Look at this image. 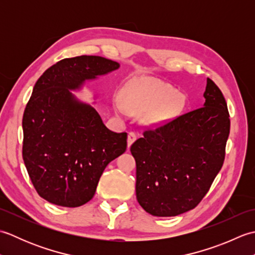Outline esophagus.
I'll return each mask as SVG.
<instances>
[{
  "mask_svg": "<svg viewBox=\"0 0 255 255\" xmlns=\"http://www.w3.org/2000/svg\"><path fill=\"white\" fill-rule=\"evenodd\" d=\"M136 139H137L136 133H134V132H129L128 133V148H130V145L134 141H136Z\"/></svg>",
  "mask_w": 255,
  "mask_h": 255,
  "instance_id": "1",
  "label": "esophagus"
}]
</instances>
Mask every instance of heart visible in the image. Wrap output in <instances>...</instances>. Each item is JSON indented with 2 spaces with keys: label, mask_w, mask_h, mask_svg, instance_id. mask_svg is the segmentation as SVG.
<instances>
[{
  "label": "heart",
  "mask_w": 255,
  "mask_h": 255,
  "mask_svg": "<svg viewBox=\"0 0 255 255\" xmlns=\"http://www.w3.org/2000/svg\"><path fill=\"white\" fill-rule=\"evenodd\" d=\"M184 104V96L172 86L153 79H138L123 89L122 99L114 101V110L121 116L127 111L136 115L145 114L147 123L158 126L174 119Z\"/></svg>",
  "instance_id": "heart-1"
}]
</instances>
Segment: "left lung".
I'll use <instances>...</instances> for the list:
<instances>
[{"label":"left lung","instance_id":"obj_1","mask_svg":"<svg viewBox=\"0 0 255 255\" xmlns=\"http://www.w3.org/2000/svg\"><path fill=\"white\" fill-rule=\"evenodd\" d=\"M204 97L203 107L144 131L131 145L137 200L150 215L173 217L196 207L224 164L228 107L210 79Z\"/></svg>","mask_w":255,"mask_h":255}]
</instances>
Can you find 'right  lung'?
<instances>
[{
  "label": "right lung",
  "mask_w": 255,
  "mask_h": 255,
  "mask_svg": "<svg viewBox=\"0 0 255 255\" xmlns=\"http://www.w3.org/2000/svg\"><path fill=\"white\" fill-rule=\"evenodd\" d=\"M119 67L100 56L63 59L36 82L23 116V159L47 202L62 207L86 204L107 164L126 151L127 133L110 130L94 106L72 93Z\"/></svg>",
  "instance_id": "1"
}]
</instances>
